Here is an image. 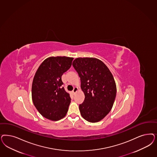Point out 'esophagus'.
I'll return each instance as SVG.
<instances>
[{
    "label": "esophagus",
    "mask_w": 157,
    "mask_h": 157,
    "mask_svg": "<svg viewBox=\"0 0 157 157\" xmlns=\"http://www.w3.org/2000/svg\"><path fill=\"white\" fill-rule=\"evenodd\" d=\"M77 91H78V88H77V87H75L74 89H73V90L72 91V92H73V94H75Z\"/></svg>",
    "instance_id": "obj_1"
}]
</instances>
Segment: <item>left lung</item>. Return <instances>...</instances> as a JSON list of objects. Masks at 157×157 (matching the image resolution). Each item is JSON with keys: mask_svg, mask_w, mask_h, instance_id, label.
<instances>
[{"mask_svg": "<svg viewBox=\"0 0 157 157\" xmlns=\"http://www.w3.org/2000/svg\"><path fill=\"white\" fill-rule=\"evenodd\" d=\"M72 65L81 80L85 99L79 105L81 116L87 121H100L113 107L116 96V82L111 71L95 58H77Z\"/></svg>", "mask_w": 157, "mask_h": 157, "instance_id": "1", "label": "left lung"}]
</instances>
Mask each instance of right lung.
Returning a JSON list of instances; mask_svg holds the SVG:
<instances>
[{"label": "right lung", "mask_w": 157, "mask_h": 157, "mask_svg": "<svg viewBox=\"0 0 157 157\" xmlns=\"http://www.w3.org/2000/svg\"><path fill=\"white\" fill-rule=\"evenodd\" d=\"M73 58L51 56L43 61L36 72L32 86V101L42 116L58 121L66 116L71 103L61 77L71 65Z\"/></svg>", "instance_id": "obj_1"}]
</instances>
